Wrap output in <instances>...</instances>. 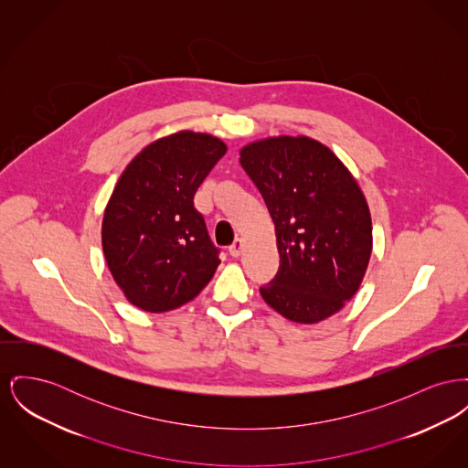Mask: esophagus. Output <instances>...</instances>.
Returning a JSON list of instances; mask_svg holds the SVG:
<instances>
[{"label": "esophagus", "mask_w": 468, "mask_h": 468, "mask_svg": "<svg viewBox=\"0 0 468 468\" xmlns=\"http://www.w3.org/2000/svg\"><path fill=\"white\" fill-rule=\"evenodd\" d=\"M242 249H244V242H242V239H237V240L229 246V254H231L233 258H239V256L242 254Z\"/></svg>", "instance_id": "esophagus-1"}]
</instances>
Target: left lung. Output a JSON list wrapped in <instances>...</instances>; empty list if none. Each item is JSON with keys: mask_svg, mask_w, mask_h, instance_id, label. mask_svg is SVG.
<instances>
[{"mask_svg": "<svg viewBox=\"0 0 468 468\" xmlns=\"http://www.w3.org/2000/svg\"><path fill=\"white\" fill-rule=\"evenodd\" d=\"M240 165L275 224L281 265L260 288L284 318L316 324L350 301L371 256V216L356 178L314 139L250 143Z\"/></svg>", "mask_w": 468, "mask_h": 468, "instance_id": "obj_1", "label": "left lung"}]
</instances>
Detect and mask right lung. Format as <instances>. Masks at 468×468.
<instances>
[{
	"instance_id": "add662e5",
	"label": "right lung",
	"mask_w": 468,
	"mask_h": 468,
	"mask_svg": "<svg viewBox=\"0 0 468 468\" xmlns=\"http://www.w3.org/2000/svg\"><path fill=\"white\" fill-rule=\"evenodd\" d=\"M226 154L208 134L184 131L157 139L122 173L102 220V249L125 297L165 313L208 284L220 263L194 194Z\"/></svg>"
}]
</instances>
